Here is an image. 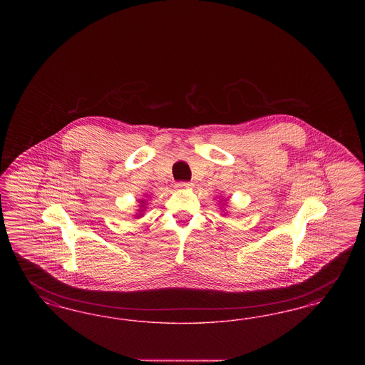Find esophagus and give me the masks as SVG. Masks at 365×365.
<instances>
[{
  "mask_svg": "<svg viewBox=\"0 0 365 365\" xmlns=\"http://www.w3.org/2000/svg\"><path fill=\"white\" fill-rule=\"evenodd\" d=\"M176 187L178 189H189L191 187L190 182H179V183H176Z\"/></svg>",
  "mask_w": 365,
  "mask_h": 365,
  "instance_id": "esophagus-1",
  "label": "esophagus"
}]
</instances>
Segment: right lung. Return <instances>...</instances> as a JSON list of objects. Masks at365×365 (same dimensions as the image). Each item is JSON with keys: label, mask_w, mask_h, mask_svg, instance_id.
<instances>
[{"label": "right lung", "mask_w": 365, "mask_h": 365, "mask_svg": "<svg viewBox=\"0 0 365 365\" xmlns=\"http://www.w3.org/2000/svg\"><path fill=\"white\" fill-rule=\"evenodd\" d=\"M143 205H145V201H143V200H142V201H140V207H142V208H143ZM140 212H142V210H140ZM138 216H140V213H138Z\"/></svg>", "instance_id": "add662e5"}]
</instances>
